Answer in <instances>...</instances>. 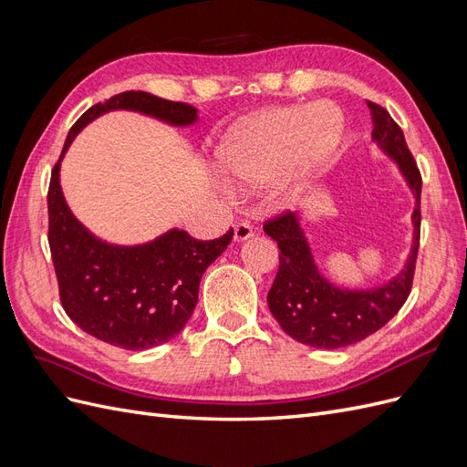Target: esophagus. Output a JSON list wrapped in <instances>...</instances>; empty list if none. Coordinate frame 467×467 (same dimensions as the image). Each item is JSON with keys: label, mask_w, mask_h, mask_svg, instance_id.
<instances>
[{"label": "esophagus", "mask_w": 467, "mask_h": 467, "mask_svg": "<svg viewBox=\"0 0 467 467\" xmlns=\"http://www.w3.org/2000/svg\"><path fill=\"white\" fill-rule=\"evenodd\" d=\"M255 234H253V228L251 225L247 223V222H239L237 225H235V230H234V237H235V242H247L249 237H253Z\"/></svg>", "instance_id": "esophagus-1"}]
</instances>
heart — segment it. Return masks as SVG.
I'll list each match as a JSON object with an SVG mask.
<instances>
[{"label": "heart", "instance_id": "1", "mask_svg": "<svg viewBox=\"0 0 467 467\" xmlns=\"http://www.w3.org/2000/svg\"><path fill=\"white\" fill-rule=\"evenodd\" d=\"M345 132L329 101L271 107L239 122L216 148L220 171L239 185H268L276 202L292 204L312 189Z\"/></svg>", "mask_w": 467, "mask_h": 467}]
</instances>
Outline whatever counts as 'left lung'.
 <instances>
[{"instance_id":"obj_1","label":"left lung","mask_w":467,"mask_h":467,"mask_svg":"<svg viewBox=\"0 0 467 467\" xmlns=\"http://www.w3.org/2000/svg\"><path fill=\"white\" fill-rule=\"evenodd\" d=\"M374 130L372 142L398 165L409 191L415 196L411 214V251L401 271L372 288H345L325 278L316 263L306 232L296 212H286L265 223L280 249V266L268 290L266 302L282 331L302 345L316 348H341L355 345L400 312L411 292L420 234V173L405 136L386 109L368 101Z\"/></svg>"}]
</instances>
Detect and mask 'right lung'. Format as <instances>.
Segmentation results:
<instances>
[{
    "instance_id": "obj_1",
    "label": "right lung",
    "mask_w": 467,
    "mask_h": 467,
    "mask_svg": "<svg viewBox=\"0 0 467 467\" xmlns=\"http://www.w3.org/2000/svg\"><path fill=\"white\" fill-rule=\"evenodd\" d=\"M110 110H134L179 129L199 120V110L146 91L115 95L83 112L52 169L48 244L66 314L99 341L144 350L171 341L185 327L199 300L201 278L232 244L234 230L199 242L173 228L140 245H115L93 235L64 199L60 165L81 129Z\"/></svg>"
}]
</instances>
